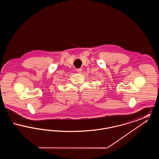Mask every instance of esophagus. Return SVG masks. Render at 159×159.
<instances>
[{
  "label": "esophagus",
  "instance_id": "34e87169",
  "mask_svg": "<svg viewBox=\"0 0 159 159\" xmlns=\"http://www.w3.org/2000/svg\"><path fill=\"white\" fill-rule=\"evenodd\" d=\"M76 71H77L79 73H82V68H77V69H76Z\"/></svg>",
  "mask_w": 159,
  "mask_h": 159
}]
</instances>
